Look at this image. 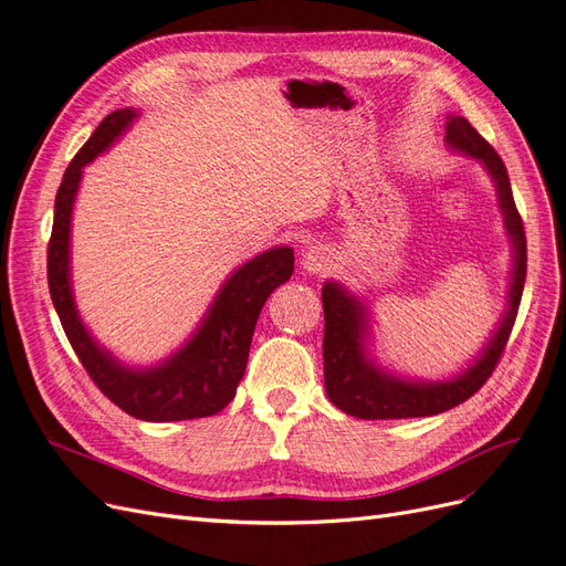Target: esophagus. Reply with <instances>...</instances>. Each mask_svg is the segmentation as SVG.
<instances>
[{"label": "esophagus", "instance_id": "obj_1", "mask_svg": "<svg viewBox=\"0 0 566 566\" xmlns=\"http://www.w3.org/2000/svg\"><path fill=\"white\" fill-rule=\"evenodd\" d=\"M335 266V252L328 245H312L302 252V269L310 276H323Z\"/></svg>", "mask_w": 566, "mask_h": 566}]
</instances>
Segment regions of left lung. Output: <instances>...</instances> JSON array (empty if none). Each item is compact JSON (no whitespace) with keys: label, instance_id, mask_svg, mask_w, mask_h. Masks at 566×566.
I'll return each mask as SVG.
<instances>
[{"label":"left lung","instance_id":"obj_1","mask_svg":"<svg viewBox=\"0 0 566 566\" xmlns=\"http://www.w3.org/2000/svg\"><path fill=\"white\" fill-rule=\"evenodd\" d=\"M443 144L451 153L476 160L493 181L503 227L510 241V283L505 312L484 347L472 356L468 366L441 380L413 378L389 370L370 354L373 314L364 297L354 295L337 281H325L321 290L325 333H323V378L328 399L347 416L361 420H401L439 416L443 410L468 401L482 387L505 349L512 325H515L524 279H526V238L520 212L512 198L510 177L503 160L465 117H447Z\"/></svg>","mask_w":566,"mask_h":566}]
</instances>
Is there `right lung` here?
<instances>
[{
    "label": "right lung",
    "instance_id": "right-lung-1",
    "mask_svg": "<svg viewBox=\"0 0 566 566\" xmlns=\"http://www.w3.org/2000/svg\"><path fill=\"white\" fill-rule=\"evenodd\" d=\"M139 115L136 108L113 111L67 165L54 202V229L46 254L49 293L84 370L117 408L146 422L208 418L235 397L245 375L256 318L273 290L293 276L295 256L293 248L276 245L231 271L196 331L158 364L132 366L101 345L82 321L73 293V208L84 167L117 144Z\"/></svg>",
    "mask_w": 566,
    "mask_h": 566
}]
</instances>
